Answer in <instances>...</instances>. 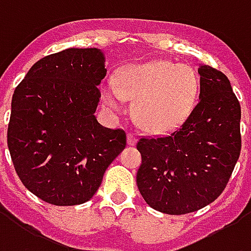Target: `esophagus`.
<instances>
[{"label": "esophagus", "mask_w": 251, "mask_h": 251, "mask_svg": "<svg viewBox=\"0 0 251 251\" xmlns=\"http://www.w3.org/2000/svg\"><path fill=\"white\" fill-rule=\"evenodd\" d=\"M135 144H137V137H135L133 133H129V134H127V145L134 146Z\"/></svg>", "instance_id": "esophagus-1"}]
</instances>
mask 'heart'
<instances>
[{"mask_svg":"<svg viewBox=\"0 0 251 251\" xmlns=\"http://www.w3.org/2000/svg\"><path fill=\"white\" fill-rule=\"evenodd\" d=\"M200 92V78L189 65L170 61H151L121 70L117 83L102 89L103 102L118 111L125 100L134 102L138 125L150 133L162 134L177 129L194 110Z\"/></svg>","mask_w":251,"mask_h":251,"instance_id":"1","label":"heart"}]
</instances>
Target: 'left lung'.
<instances>
[{"instance_id":"1","label":"left lung","mask_w":251,"mask_h":251,"mask_svg":"<svg viewBox=\"0 0 251 251\" xmlns=\"http://www.w3.org/2000/svg\"><path fill=\"white\" fill-rule=\"evenodd\" d=\"M200 101L179 129L137 144V186L165 214L197 211L224 192L241 153V105L222 72L198 68Z\"/></svg>"}]
</instances>
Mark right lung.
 <instances>
[{
    "label": "right lung",
    "instance_id": "right-lung-1",
    "mask_svg": "<svg viewBox=\"0 0 251 251\" xmlns=\"http://www.w3.org/2000/svg\"><path fill=\"white\" fill-rule=\"evenodd\" d=\"M105 75L101 50L70 48L37 61L14 90L7 148L24 186L42 201H89L125 149V131L94 116Z\"/></svg>",
    "mask_w": 251,
    "mask_h": 251
}]
</instances>
